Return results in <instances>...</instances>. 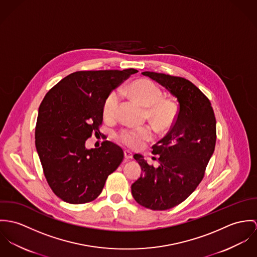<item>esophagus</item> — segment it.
<instances>
[{"label": "esophagus", "instance_id": "1", "mask_svg": "<svg viewBox=\"0 0 257 257\" xmlns=\"http://www.w3.org/2000/svg\"><path fill=\"white\" fill-rule=\"evenodd\" d=\"M124 157H125L126 160H131L133 158V155L129 151H124Z\"/></svg>", "mask_w": 257, "mask_h": 257}]
</instances>
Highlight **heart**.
<instances>
[{"label":"heart","mask_w":257,"mask_h":257,"mask_svg":"<svg viewBox=\"0 0 257 257\" xmlns=\"http://www.w3.org/2000/svg\"><path fill=\"white\" fill-rule=\"evenodd\" d=\"M126 91L138 103L146 107V114L149 120L160 133L169 131L174 124L178 109L175 102L164 98L162 89L154 82L142 79L133 82L126 87ZM119 101L118 91H111L103 102V116L107 119L114 117ZM154 138L153 129L144 126L138 129H122L116 135L118 142L128 148L137 150L146 142Z\"/></svg>","instance_id":"b5f03b06"}]
</instances>
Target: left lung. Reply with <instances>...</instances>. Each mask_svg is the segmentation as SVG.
I'll use <instances>...</instances> for the list:
<instances>
[{"label":"left lung","instance_id":"left-lung-1","mask_svg":"<svg viewBox=\"0 0 257 257\" xmlns=\"http://www.w3.org/2000/svg\"><path fill=\"white\" fill-rule=\"evenodd\" d=\"M170 90L178 113L170 132L153 146L160 166H150L139 154L134 159L143 173L132 186L134 199L154 211L173 208L202 181L216 145V118L208 97L190 81L155 72H143Z\"/></svg>","mask_w":257,"mask_h":257}]
</instances>
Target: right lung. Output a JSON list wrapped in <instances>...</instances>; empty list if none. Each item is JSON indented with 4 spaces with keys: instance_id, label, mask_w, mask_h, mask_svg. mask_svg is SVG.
<instances>
[{
    "instance_id": "obj_1",
    "label": "right lung",
    "mask_w": 257,
    "mask_h": 257,
    "mask_svg": "<svg viewBox=\"0 0 257 257\" xmlns=\"http://www.w3.org/2000/svg\"><path fill=\"white\" fill-rule=\"evenodd\" d=\"M135 69L79 71L70 74L44 96L35 126V147L45 178L60 199L84 204L102 191L123 161V150L104 141L87 150L86 141L100 134L106 96L137 73Z\"/></svg>"
}]
</instances>
